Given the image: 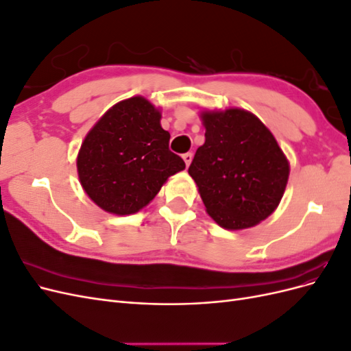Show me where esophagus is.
<instances>
[{
    "label": "esophagus",
    "instance_id": "34e87169",
    "mask_svg": "<svg viewBox=\"0 0 351 351\" xmlns=\"http://www.w3.org/2000/svg\"><path fill=\"white\" fill-rule=\"evenodd\" d=\"M183 159H184L186 165L189 167V165H190V162H192V159H193V154H192V152H187V154H184V155H183Z\"/></svg>",
    "mask_w": 351,
    "mask_h": 351
}]
</instances>
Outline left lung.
<instances>
[{"instance_id":"1","label":"left lung","mask_w":351,"mask_h":351,"mask_svg":"<svg viewBox=\"0 0 351 351\" xmlns=\"http://www.w3.org/2000/svg\"><path fill=\"white\" fill-rule=\"evenodd\" d=\"M205 143L189 174L206 212L227 230L256 226L284 195L290 165L265 124L249 111L230 108L202 114Z\"/></svg>"}]
</instances>
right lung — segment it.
<instances>
[{
  "instance_id": "obj_1",
  "label": "right lung",
  "mask_w": 351,
  "mask_h": 351,
  "mask_svg": "<svg viewBox=\"0 0 351 351\" xmlns=\"http://www.w3.org/2000/svg\"><path fill=\"white\" fill-rule=\"evenodd\" d=\"M161 112L142 98L115 104L84 137L77 156L80 183L104 210L134 214L159 189L186 168L169 151V133L161 127Z\"/></svg>"
}]
</instances>
